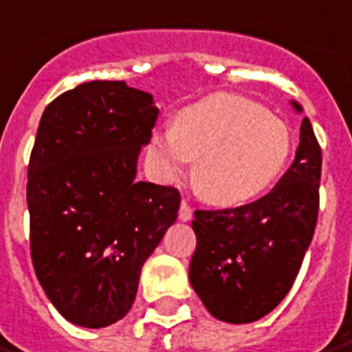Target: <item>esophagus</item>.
Returning a JSON list of instances; mask_svg holds the SVG:
<instances>
[{
    "instance_id": "obj_1",
    "label": "esophagus",
    "mask_w": 352,
    "mask_h": 352,
    "mask_svg": "<svg viewBox=\"0 0 352 352\" xmlns=\"http://www.w3.org/2000/svg\"><path fill=\"white\" fill-rule=\"evenodd\" d=\"M180 220H184V222H188V220H191L193 218V208L190 207V203L188 201H182V205H180Z\"/></svg>"
}]
</instances>
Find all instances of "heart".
Masks as SVG:
<instances>
[{"label": "heart", "mask_w": 352, "mask_h": 352, "mask_svg": "<svg viewBox=\"0 0 352 352\" xmlns=\"http://www.w3.org/2000/svg\"><path fill=\"white\" fill-rule=\"evenodd\" d=\"M289 153L285 122L232 94H214L182 109L174 128L155 130L149 140L153 168L161 180H178L195 157V190L222 207L241 205L268 190Z\"/></svg>", "instance_id": "heart-1"}]
</instances>
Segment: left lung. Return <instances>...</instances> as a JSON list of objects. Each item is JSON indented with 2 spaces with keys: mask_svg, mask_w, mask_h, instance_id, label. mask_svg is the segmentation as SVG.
Returning a JSON list of instances; mask_svg holds the SVG:
<instances>
[{
  "mask_svg": "<svg viewBox=\"0 0 352 352\" xmlns=\"http://www.w3.org/2000/svg\"><path fill=\"white\" fill-rule=\"evenodd\" d=\"M297 113L302 109L292 101ZM295 161L270 193L249 205L195 210L197 247L190 282L222 322L266 316L289 293L318 220L322 149L310 120L301 122Z\"/></svg>",
  "mask_w": 352,
  "mask_h": 352,
  "instance_id": "1",
  "label": "left lung"
}]
</instances>
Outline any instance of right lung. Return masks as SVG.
<instances>
[{"instance_id": "add662e5", "label": "right lung", "mask_w": 352, "mask_h": 352, "mask_svg": "<svg viewBox=\"0 0 352 352\" xmlns=\"http://www.w3.org/2000/svg\"><path fill=\"white\" fill-rule=\"evenodd\" d=\"M159 116L153 96L94 80L43 111L28 162L30 254L65 318L105 328L124 318L142 266L178 218L180 191L138 182Z\"/></svg>"}]
</instances>
